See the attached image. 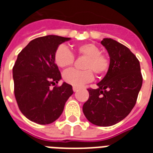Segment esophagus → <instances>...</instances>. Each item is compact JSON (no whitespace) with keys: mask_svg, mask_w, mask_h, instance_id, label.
<instances>
[{"mask_svg":"<svg viewBox=\"0 0 153 153\" xmlns=\"http://www.w3.org/2000/svg\"><path fill=\"white\" fill-rule=\"evenodd\" d=\"M79 87H77V86H73V91H74V92H76V91H78V90H79Z\"/></svg>","mask_w":153,"mask_h":153,"instance_id":"1","label":"esophagus"}]
</instances>
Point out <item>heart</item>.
<instances>
[{
    "mask_svg": "<svg viewBox=\"0 0 153 153\" xmlns=\"http://www.w3.org/2000/svg\"><path fill=\"white\" fill-rule=\"evenodd\" d=\"M76 52L79 55L86 57L83 63L85 70L79 71L69 69L64 71L62 77L66 82L74 86H80L93 80L94 72L101 75L108 71L109 61L108 58L101 53L100 48L96 44L91 43L80 44L76 48ZM54 59L58 67L61 68L70 67L73 64L74 56L65 45H60L55 52Z\"/></svg>",
    "mask_w": 153,
    "mask_h": 153,
    "instance_id": "heart-1",
    "label": "heart"
}]
</instances>
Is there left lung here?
Listing matches in <instances>:
<instances>
[{"label":"left lung","instance_id":"obj_1","mask_svg":"<svg viewBox=\"0 0 153 153\" xmlns=\"http://www.w3.org/2000/svg\"><path fill=\"white\" fill-rule=\"evenodd\" d=\"M101 44L109 53V70L97 84L98 89H88L90 97L82 111L90 122L105 127L128 116L137 102L143 78L139 60L127 47L109 38Z\"/></svg>","mask_w":153,"mask_h":153}]
</instances>
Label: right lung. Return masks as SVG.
Listing matches in <instances>:
<instances>
[{"label":"right lung","mask_w":153,"mask_h":153,"mask_svg":"<svg viewBox=\"0 0 153 153\" xmlns=\"http://www.w3.org/2000/svg\"><path fill=\"white\" fill-rule=\"evenodd\" d=\"M70 39L54 35L38 37L18 55L13 68L14 94L20 110L30 121L40 125L54 122L74 92L66 82L51 88L62 79L55 52Z\"/></svg>","instance_id":"add662e5"}]
</instances>
